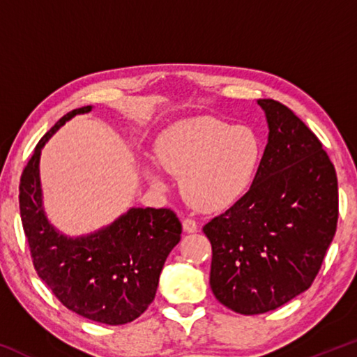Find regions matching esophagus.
Returning <instances> with one entry per match:
<instances>
[{"label": "esophagus", "mask_w": 357, "mask_h": 357, "mask_svg": "<svg viewBox=\"0 0 357 357\" xmlns=\"http://www.w3.org/2000/svg\"><path fill=\"white\" fill-rule=\"evenodd\" d=\"M183 228L187 233H195L198 229V223L193 219H189V217H187V219L183 220Z\"/></svg>", "instance_id": "esophagus-1"}]
</instances>
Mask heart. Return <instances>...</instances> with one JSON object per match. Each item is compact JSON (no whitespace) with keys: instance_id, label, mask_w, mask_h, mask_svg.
I'll return each mask as SVG.
<instances>
[{"instance_id":"heart-1","label":"heart","mask_w":357,"mask_h":357,"mask_svg":"<svg viewBox=\"0 0 357 357\" xmlns=\"http://www.w3.org/2000/svg\"><path fill=\"white\" fill-rule=\"evenodd\" d=\"M261 160V142L255 130L211 116L184 119L168 128L155 143V162L181 178L187 203L202 211H217L238 202L255 178ZM157 189H164L159 172L146 167Z\"/></svg>"}]
</instances>
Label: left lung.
Wrapping results in <instances>:
<instances>
[{"label":"left lung","mask_w":357,"mask_h":357,"mask_svg":"<svg viewBox=\"0 0 357 357\" xmlns=\"http://www.w3.org/2000/svg\"><path fill=\"white\" fill-rule=\"evenodd\" d=\"M258 104L269 138L250 189L203 227L211 289L241 315L275 310L309 289L338 219L337 174L321 142L280 102Z\"/></svg>","instance_id":"1"}]
</instances>
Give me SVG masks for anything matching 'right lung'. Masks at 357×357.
<instances>
[{
    "label": "right lung",
    "mask_w": 357,
    "mask_h": 357,
    "mask_svg": "<svg viewBox=\"0 0 357 357\" xmlns=\"http://www.w3.org/2000/svg\"><path fill=\"white\" fill-rule=\"evenodd\" d=\"M75 108L40 138L20 178V217L36 273L77 315L116 326L134 321L154 301L164 263L181 239V222L168 208H132L91 236L70 239L55 231L42 211L39 157Z\"/></svg>",
    "instance_id": "right-lung-1"
}]
</instances>
